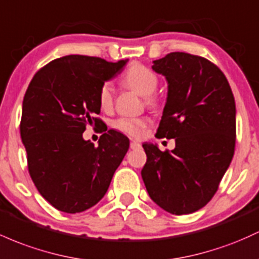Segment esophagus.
Here are the masks:
<instances>
[{"mask_svg": "<svg viewBox=\"0 0 259 259\" xmlns=\"http://www.w3.org/2000/svg\"><path fill=\"white\" fill-rule=\"evenodd\" d=\"M140 147H141V145H140V143H138V141H132V143H130V149L132 150L140 149Z\"/></svg>", "mask_w": 259, "mask_h": 259, "instance_id": "1", "label": "esophagus"}]
</instances>
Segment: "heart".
<instances>
[{
  "label": "heart",
  "mask_w": 259,
  "mask_h": 259,
  "mask_svg": "<svg viewBox=\"0 0 259 259\" xmlns=\"http://www.w3.org/2000/svg\"><path fill=\"white\" fill-rule=\"evenodd\" d=\"M123 83L130 90L135 91L140 96L145 97L146 104L150 107H155L157 104V98L153 92L158 86V77L151 69L143 64H134L129 67L121 78ZM113 86L110 82H104L99 88L98 101L102 109L108 110L113 106ZM149 120L146 118H119L114 120L113 126L124 134L140 138L144 135Z\"/></svg>",
  "instance_id": "b5f03b06"
}]
</instances>
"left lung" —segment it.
I'll use <instances>...</instances> for the list:
<instances>
[{
	"label": "left lung",
	"instance_id": "obj_1",
	"mask_svg": "<svg viewBox=\"0 0 259 259\" xmlns=\"http://www.w3.org/2000/svg\"><path fill=\"white\" fill-rule=\"evenodd\" d=\"M152 70L168 83L157 134L175 139L176 147L161 151L145 143L141 177L158 206L190 214L211 200L234 157L235 98L223 71L201 56L169 53Z\"/></svg>",
	"mask_w": 259,
	"mask_h": 259
}]
</instances>
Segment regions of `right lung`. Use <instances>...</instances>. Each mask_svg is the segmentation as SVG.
I'll return each instance as SVG.
<instances>
[{
    "mask_svg": "<svg viewBox=\"0 0 259 259\" xmlns=\"http://www.w3.org/2000/svg\"><path fill=\"white\" fill-rule=\"evenodd\" d=\"M126 61L62 56L41 67L28 86L21 119L28 171L41 197L60 211L96 205L129 150V139L112 129L98 146L82 138L86 125L103 124L96 118L99 88Z\"/></svg>",
    "mask_w": 259,
    "mask_h": 259,
    "instance_id": "add662e5",
    "label": "right lung"
}]
</instances>
